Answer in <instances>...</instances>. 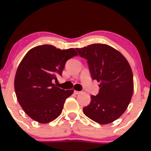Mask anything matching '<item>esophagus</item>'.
<instances>
[{"label":"esophagus","instance_id":"obj_1","mask_svg":"<svg viewBox=\"0 0 151 151\" xmlns=\"http://www.w3.org/2000/svg\"><path fill=\"white\" fill-rule=\"evenodd\" d=\"M74 93H75V94H79V93H81V91H74Z\"/></svg>","mask_w":151,"mask_h":151}]
</instances>
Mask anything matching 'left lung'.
I'll list each match as a JSON object with an SVG mask.
<instances>
[{"label": "left lung", "mask_w": 151, "mask_h": 151, "mask_svg": "<svg viewBox=\"0 0 151 151\" xmlns=\"http://www.w3.org/2000/svg\"><path fill=\"white\" fill-rule=\"evenodd\" d=\"M79 56L87 60L92 79L100 82L96 96L83 108L87 117L100 124L113 122L127 109L133 91L131 66L124 55L105 44H92L76 48Z\"/></svg>", "instance_id": "obj_1"}]
</instances>
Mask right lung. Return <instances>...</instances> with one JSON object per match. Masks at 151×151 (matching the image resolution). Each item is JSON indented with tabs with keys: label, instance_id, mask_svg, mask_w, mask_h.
<instances>
[{
	"label": "right lung",
	"instance_id": "right-lung-1",
	"mask_svg": "<svg viewBox=\"0 0 151 151\" xmlns=\"http://www.w3.org/2000/svg\"><path fill=\"white\" fill-rule=\"evenodd\" d=\"M77 55L73 48L60 50L43 45L25 55L15 74L14 87L19 104L31 119L47 124L61 114L65 100L74 90L65 91L52 81L62 75L66 62Z\"/></svg>",
	"mask_w": 151,
	"mask_h": 151
}]
</instances>
